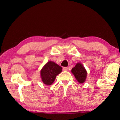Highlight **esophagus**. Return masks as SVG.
<instances>
[{
  "mask_svg": "<svg viewBox=\"0 0 120 120\" xmlns=\"http://www.w3.org/2000/svg\"><path fill=\"white\" fill-rule=\"evenodd\" d=\"M68 70V67H64L63 68V70L64 71H67Z\"/></svg>",
  "mask_w": 120,
  "mask_h": 120,
  "instance_id": "1",
  "label": "esophagus"
}]
</instances>
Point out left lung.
<instances>
[{"label": "left lung", "instance_id": "obj_1", "mask_svg": "<svg viewBox=\"0 0 120 120\" xmlns=\"http://www.w3.org/2000/svg\"><path fill=\"white\" fill-rule=\"evenodd\" d=\"M71 72L79 82L83 83L86 80L87 72L82 64L80 63L77 64L75 67L72 69Z\"/></svg>", "mask_w": 120, "mask_h": 120}]
</instances>
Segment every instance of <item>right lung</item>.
<instances>
[{
  "instance_id": "1",
  "label": "right lung",
  "mask_w": 120,
  "mask_h": 120,
  "mask_svg": "<svg viewBox=\"0 0 120 120\" xmlns=\"http://www.w3.org/2000/svg\"><path fill=\"white\" fill-rule=\"evenodd\" d=\"M62 71V68L52 61H49L41 71L42 82L45 85H51L56 77Z\"/></svg>"
}]
</instances>
